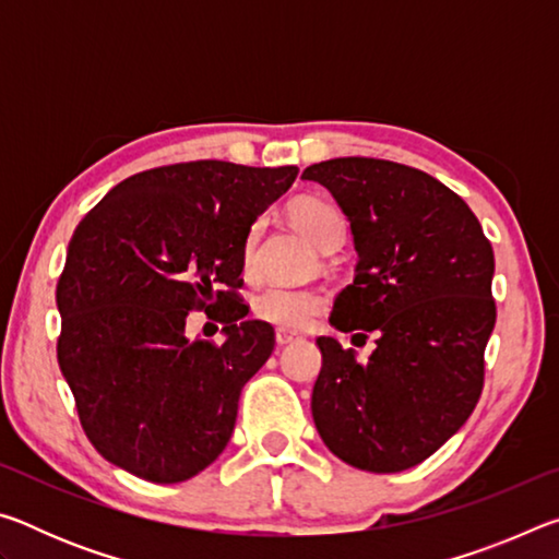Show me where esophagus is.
Wrapping results in <instances>:
<instances>
[{"label":"esophagus","mask_w":559,"mask_h":559,"mask_svg":"<svg viewBox=\"0 0 559 559\" xmlns=\"http://www.w3.org/2000/svg\"><path fill=\"white\" fill-rule=\"evenodd\" d=\"M296 340H298L296 333H288V330H276V343H278V347L296 343Z\"/></svg>","instance_id":"esophagus-1"}]
</instances>
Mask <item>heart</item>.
Returning a JSON list of instances; mask_svg holds the SVG:
<instances>
[{"instance_id": "obj_1", "label": "heart", "mask_w": 559, "mask_h": 559, "mask_svg": "<svg viewBox=\"0 0 559 559\" xmlns=\"http://www.w3.org/2000/svg\"><path fill=\"white\" fill-rule=\"evenodd\" d=\"M290 222L308 236L313 246L325 251L328 246L340 243L343 239L345 222L333 204L318 197H300V200L288 206ZM263 224H251V229L243 236L241 246V263L246 273H253L257 269V251L261 239ZM325 306V296L318 288L308 286H273L263 288L257 300H253V313L271 325L288 328V330H302L316 323L320 310Z\"/></svg>"}]
</instances>
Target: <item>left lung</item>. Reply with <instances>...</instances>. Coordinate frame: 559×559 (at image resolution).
Returning <instances> with one entry per match:
<instances>
[{
    "mask_svg": "<svg viewBox=\"0 0 559 559\" xmlns=\"http://www.w3.org/2000/svg\"><path fill=\"white\" fill-rule=\"evenodd\" d=\"M302 179L335 197L357 251L330 325L377 333L367 362L335 337L316 340V429L349 466L406 471L466 424L484 390L493 249L468 204L421 169L335 157L306 167Z\"/></svg>",
    "mask_w": 559,
    "mask_h": 559,
    "instance_id": "1",
    "label": "left lung"
}]
</instances>
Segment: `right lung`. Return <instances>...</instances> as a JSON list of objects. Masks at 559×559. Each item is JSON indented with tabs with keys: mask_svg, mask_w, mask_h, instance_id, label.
<instances>
[{
	"mask_svg": "<svg viewBox=\"0 0 559 559\" xmlns=\"http://www.w3.org/2000/svg\"><path fill=\"white\" fill-rule=\"evenodd\" d=\"M296 175L222 159L155 167L122 179L75 226L56 349L83 431L118 468L179 484L226 449L241 386L276 343L269 323L243 320L236 296L243 236ZM214 305L225 306V343L187 338L186 316Z\"/></svg>",
	"mask_w": 559,
	"mask_h": 559,
	"instance_id": "right-lung-1",
	"label": "right lung"
}]
</instances>
